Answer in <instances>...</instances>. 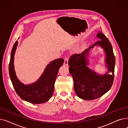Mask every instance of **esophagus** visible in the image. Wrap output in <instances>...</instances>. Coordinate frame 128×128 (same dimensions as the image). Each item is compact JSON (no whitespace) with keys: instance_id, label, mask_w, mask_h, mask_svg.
Instances as JSON below:
<instances>
[{"instance_id":"1","label":"esophagus","mask_w":128,"mask_h":128,"mask_svg":"<svg viewBox=\"0 0 128 128\" xmlns=\"http://www.w3.org/2000/svg\"><path fill=\"white\" fill-rule=\"evenodd\" d=\"M68 57H66L64 58V64L66 66H68Z\"/></svg>"}]
</instances>
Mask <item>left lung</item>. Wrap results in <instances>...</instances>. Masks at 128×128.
Returning a JSON list of instances; mask_svg holds the SVG:
<instances>
[{
    "label": "left lung",
    "mask_w": 128,
    "mask_h": 128,
    "mask_svg": "<svg viewBox=\"0 0 128 128\" xmlns=\"http://www.w3.org/2000/svg\"><path fill=\"white\" fill-rule=\"evenodd\" d=\"M97 36L100 40L80 53L72 54L70 58L69 71L74 82V90L77 96L83 100H92L103 96L112 85L115 72V57L112 46L104 34L98 32ZM95 45L105 50L106 62L109 71L104 76H99L86 66L85 54Z\"/></svg>",
    "instance_id": "left-lung-1"
}]
</instances>
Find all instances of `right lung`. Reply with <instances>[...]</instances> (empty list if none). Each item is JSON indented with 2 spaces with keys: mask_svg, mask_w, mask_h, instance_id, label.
Wrapping results in <instances>:
<instances>
[{
  "mask_svg": "<svg viewBox=\"0 0 128 128\" xmlns=\"http://www.w3.org/2000/svg\"><path fill=\"white\" fill-rule=\"evenodd\" d=\"M18 45L16 41L11 53L9 72L13 88L20 98L32 104L45 103L52 97L54 83L60 68L63 63V58L54 60L48 64L43 74L35 83L25 85L17 78L13 65L14 56Z\"/></svg>",
  "mask_w": 128,
  "mask_h": 128,
  "instance_id": "1",
  "label": "right lung"
}]
</instances>
